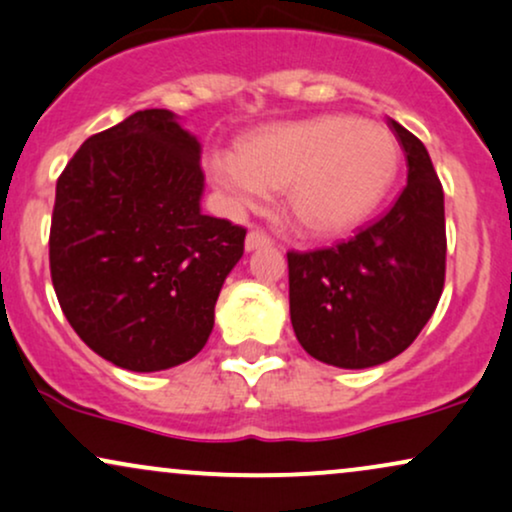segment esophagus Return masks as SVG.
<instances>
[{
    "mask_svg": "<svg viewBox=\"0 0 512 512\" xmlns=\"http://www.w3.org/2000/svg\"><path fill=\"white\" fill-rule=\"evenodd\" d=\"M271 238L264 234L262 229H250L248 236H245V250H257L262 245H269Z\"/></svg>",
    "mask_w": 512,
    "mask_h": 512,
    "instance_id": "1",
    "label": "esophagus"
}]
</instances>
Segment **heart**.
I'll use <instances>...</instances> for the list:
<instances>
[{
    "instance_id": "heart-1",
    "label": "heart",
    "mask_w": 512,
    "mask_h": 512,
    "mask_svg": "<svg viewBox=\"0 0 512 512\" xmlns=\"http://www.w3.org/2000/svg\"><path fill=\"white\" fill-rule=\"evenodd\" d=\"M399 163L390 129L338 113L257 129L241 139L236 153H210L205 170L238 210L262 205L267 189H286L295 224L312 236L333 238L373 215Z\"/></svg>"
}]
</instances>
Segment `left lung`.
<instances>
[{
  "instance_id": "8db88e82",
  "label": "left lung",
  "mask_w": 512,
  "mask_h": 512,
  "mask_svg": "<svg viewBox=\"0 0 512 512\" xmlns=\"http://www.w3.org/2000/svg\"><path fill=\"white\" fill-rule=\"evenodd\" d=\"M390 125L409 165L397 203L349 241L288 252L293 331L323 364L368 368L394 359L418 338L444 290L442 181L423 141Z\"/></svg>"
}]
</instances>
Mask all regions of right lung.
Returning a JSON list of instances; mask_svg holds the SVG:
<instances>
[{
	"instance_id": "add662e5",
	"label": "right lung",
	"mask_w": 512,
	"mask_h": 512,
	"mask_svg": "<svg viewBox=\"0 0 512 512\" xmlns=\"http://www.w3.org/2000/svg\"><path fill=\"white\" fill-rule=\"evenodd\" d=\"M200 144L174 113L139 111L89 137L56 181L49 269L73 331L151 373L196 357L248 229L200 212Z\"/></svg>"
}]
</instances>
